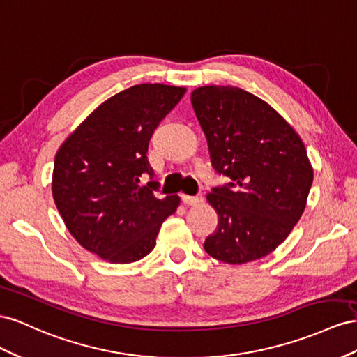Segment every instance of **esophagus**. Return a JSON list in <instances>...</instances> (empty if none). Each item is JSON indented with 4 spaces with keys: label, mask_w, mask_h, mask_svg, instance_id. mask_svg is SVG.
Masks as SVG:
<instances>
[{
    "label": "esophagus",
    "mask_w": 357,
    "mask_h": 357,
    "mask_svg": "<svg viewBox=\"0 0 357 357\" xmlns=\"http://www.w3.org/2000/svg\"><path fill=\"white\" fill-rule=\"evenodd\" d=\"M182 202H184L187 206H196V205H200V203L203 202V197H202V196H187V195H182Z\"/></svg>",
    "instance_id": "34e87169"
}]
</instances>
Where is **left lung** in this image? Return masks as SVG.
<instances>
[{"label": "left lung", "mask_w": 357, "mask_h": 357, "mask_svg": "<svg viewBox=\"0 0 357 357\" xmlns=\"http://www.w3.org/2000/svg\"><path fill=\"white\" fill-rule=\"evenodd\" d=\"M191 103L213 169L233 181L206 196L218 227L205 251L229 264L268 256L307 206L314 170L301 136L266 101L238 86H199Z\"/></svg>", "instance_id": "8db88e82"}]
</instances>
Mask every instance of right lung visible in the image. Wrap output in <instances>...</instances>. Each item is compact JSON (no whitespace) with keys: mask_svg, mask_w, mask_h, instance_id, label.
Segmentation results:
<instances>
[{"mask_svg":"<svg viewBox=\"0 0 357 357\" xmlns=\"http://www.w3.org/2000/svg\"><path fill=\"white\" fill-rule=\"evenodd\" d=\"M187 88L142 84L101 103L59 146L52 196L80 245L109 263H133L154 250L161 224L175 213L178 195L158 199L148 145L161 119Z\"/></svg>","mask_w":357,"mask_h":357,"instance_id":"right-lung-1","label":"right lung"}]
</instances>
